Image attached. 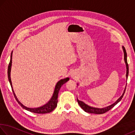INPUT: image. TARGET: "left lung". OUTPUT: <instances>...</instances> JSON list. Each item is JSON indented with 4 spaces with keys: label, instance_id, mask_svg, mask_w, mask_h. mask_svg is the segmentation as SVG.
Returning <instances> with one entry per match:
<instances>
[{
    "label": "left lung",
    "instance_id": "left-lung-1",
    "mask_svg": "<svg viewBox=\"0 0 135 135\" xmlns=\"http://www.w3.org/2000/svg\"><path fill=\"white\" fill-rule=\"evenodd\" d=\"M123 51H124V61L126 62V78L127 79V77H128V74H129V65H128V64H127V53H126V49L124 48V46H123ZM125 90H126V89L124 90V93L121 96V97L118 98V99L116 101L115 103H114L113 104L111 105H109L107 107H105V108H93V107H90L88 105L84 104L83 102L80 101V100H79L78 99H77V102H78V104H79V105L80 106L81 108L83 109V110L87 112V113H93V114H104L106 112L108 111L109 110H110L111 108H113V107L116 104H117L118 102H119L121 100H122V98L123 97V95H124V93H125Z\"/></svg>",
    "mask_w": 135,
    "mask_h": 135
}]
</instances>
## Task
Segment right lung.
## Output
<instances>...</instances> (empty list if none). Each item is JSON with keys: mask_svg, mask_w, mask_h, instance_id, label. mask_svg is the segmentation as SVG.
I'll return each instance as SVG.
<instances>
[{"mask_svg": "<svg viewBox=\"0 0 135 135\" xmlns=\"http://www.w3.org/2000/svg\"><path fill=\"white\" fill-rule=\"evenodd\" d=\"M12 53H11V60H10L9 64V65H8V76L9 81V83H10V84L11 86V88H12L13 94V95H14V97L15 98V99L17 100V101L18 102V103L20 105H21V107H22V108L26 109L27 111L31 112V113H37V114H46V113H51V112L53 111L57 106V103H58V93H59V90H60L61 87L66 82L69 80V78H66L64 79L61 80H59L58 83H56V86H55V90H54V95H53V96H52V97L51 98V100H50L48 102V103H47L46 104H45V105H43L42 107H39V108H27V107L23 105H22L21 102L18 100V99H17V97H16V95L15 94L14 91H13V90L12 86V81H11V65H12Z\"/></svg>", "mask_w": 135, "mask_h": 135, "instance_id": "obj_1", "label": "right lung"}]
</instances>
